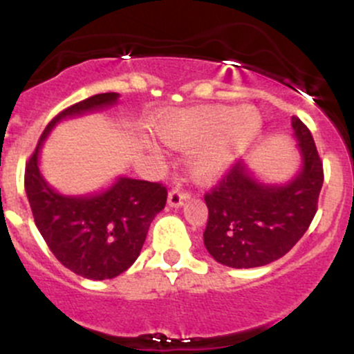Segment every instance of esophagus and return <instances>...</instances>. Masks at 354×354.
<instances>
[{
    "label": "esophagus",
    "instance_id": "obj_1",
    "mask_svg": "<svg viewBox=\"0 0 354 354\" xmlns=\"http://www.w3.org/2000/svg\"><path fill=\"white\" fill-rule=\"evenodd\" d=\"M187 200H188V195L183 194V192H180L178 188L176 190H171L169 195H167V203H169V207H174V209L183 205Z\"/></svg>",
    "mask_w": 354,
    "mask_h": 354
}]
</instances>
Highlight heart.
<instances>
[{
  "instance_id": "heart-1",
  "label": "heart",
  "mask_w": 354,
  "mask_h": 354,
  "mask_svg": "<svg viewBox=\"0 0 354 354\" xmlns=\"http://www.w3.org/2000/svg\"><path fill=\"white\" fill-rule=\"evenodd\" d=\"M259 111L252 106L234 111L227 106H202L171 114L157 128L160 140L178 151H199L190 173L207 183L219 178L260 131Z\"/></svg>"
}]
</instances>
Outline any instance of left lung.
Instances as JSON below:
<instances>
[{
  "mask_svg": "<svg viewBox=\"0 0 354 354\" xmlns=\"http://www.w3.org/2000/svg\"><path fill=\"white\" fill-rule=\"evenodd\" d=\"M298 173L286 183H266L240 160L205 195L209 219L203 245L216 262L233 269L262 267L286 255L317 212L324 183L322 160L308 128L291 118Z\"/></svg>",
  "mask_w": 354,
  "mask_h": 354,
  "instance_id": "obj_1",
  "label": "left lung"
}]
</instances>
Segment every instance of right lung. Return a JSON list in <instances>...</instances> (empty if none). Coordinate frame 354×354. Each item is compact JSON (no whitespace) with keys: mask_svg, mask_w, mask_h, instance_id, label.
<instances>
[{"mask_svg":"<svg viewBox=\"0 0 354 354\" xmlns=\"http://www.w3.org/2000/svg\"><path fill=\"white\" fill-rule=\"evenodd\" d=\"M118 99L116 92H106L62 111L42 131L25 167V194L39 233L56 259L85 279H113L137 260L149 226L166 205L167 190L160 183L118 176L95 194H59L41 173L39 156L56 124L111 108Z\"/></svg>","mask_w":354,"mask_h":354,"instance_id":"obj_1","label":"right lung"}]
</instances>
